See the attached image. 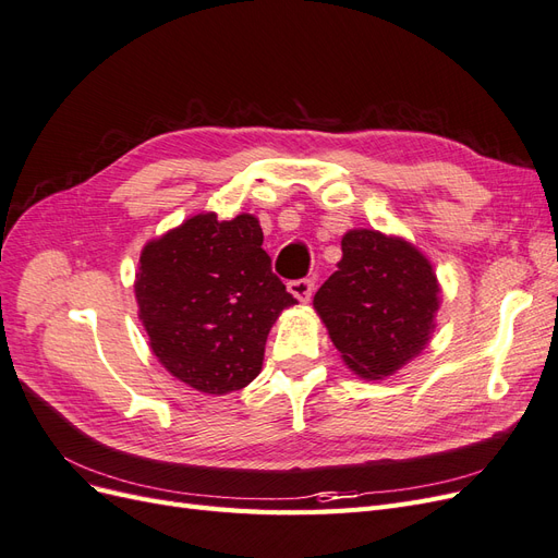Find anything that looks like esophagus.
<instances>
[{"label": "esophagus", "instance_id": "obj_1", "mask_svg": "<svg viewBox=\"0 0 558 558\" xmlns=\"http://www.w3.org/2000/svg\"><path fill=\"white\" fill-rule=\"evenodd\" d=\"M289 291L291 295H295L300 302H310L312 293H314V279H295L289 281Z\"/></svg>", "mask_w": 558, "mask_h": 558}]
</instances>
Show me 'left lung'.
I'll return each mask as SVG.
<instances>
[{"label": "left lung", "mask_w": 558, "mask_h": 558, "mask_svg": "<svg viewBox=\"0 0 558 558\" xmlns=\"http://www.w3.org/2000/svg\"><path fill=\"white\" fill-rule=\"evenodd\" d=\"M440 281L412 242L379 230H349L342 260L314 295L344 365L361 379L391 377L430 342Z\"/></svg>", "instance_id": "left-lung-1"}]
</instances>
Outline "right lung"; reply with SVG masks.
<instances>
[{"label":"right lung","instance_id":"add662e5","mask_svg":"<svg viewBox=\"0 0 558 558\" xmlns=\"http://www.w3.org/2000/svg\"><path fill=\"white\" fill-rule=\"evenodd\" d=\"M134 298L160 365L207 396L258 377L269 328L298 300L272 272L253 214H195L142 248Z\"/></svg>","mask_w":558,"mask_h":558}]
</instances>
